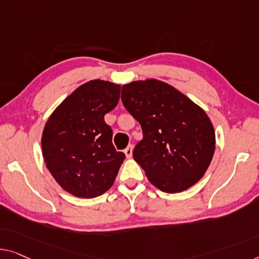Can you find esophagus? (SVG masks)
Listing matches in <instances>:
<instances>
[{
	"mask_svg": "<svg viewBox=\"0 0 259 259\" xmlns=\"http://www.w3.org/2000/svg\"><path fill=\"white\" fill-rule=\"evenodd\" d=\"M133 149H134L133 145H128V146H126V149L124 150V153H125V157H126V158H131V157H133Z\"/></svg>",
	"mask_w": 259,
	"mask_h": 259,
	"instance_id": "1",
	"label": "esophagus"
}]
</instances>
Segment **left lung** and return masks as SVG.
<instances>
[{
  "label": "left lung",
  "mask_w": 259,
  "mask_h": 259,
  "mask_svg": "<svg viewBox=\"0 0 259 259\" xmlns=\"http://www.w3.org/2000/svg\"><path fill=\"white\" fill-rule=\"evenodd\" d=\"M122 102L142 126L134 159L160 191L179 193L202 178L215 151V131L201 107L160 80L122 86Z\"/></svg>",
  "instance_id": "8db88e82"
}]
</instances>
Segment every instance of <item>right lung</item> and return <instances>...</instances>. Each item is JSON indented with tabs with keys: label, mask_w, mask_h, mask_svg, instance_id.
Returning <instances> with one entry per match:
<instances>
[{
	"label": "right lung",
	"mask_w": 259,
	"mask_h": 259,
	"mask_svg": "<svg viewBox=\"0 0 259 259\" xmlns=\"http://www.w3.org/2000/svg\"><path fill=\"white\" fill-rule=\"evenodd\" d=\"M121 86L91 80L69 94L49 117L41 136L43 157L61 188L92 199L113 186L125 154L115 150L105 115L116 107Z\"/></svg>",
	"instance_id": "right-lung-1"
}]
</instances>
